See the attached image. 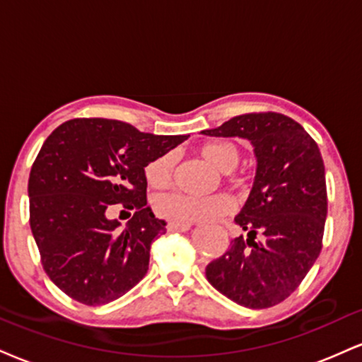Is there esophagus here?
Segmentation results:
<instances>
[{
	"instance_id": "esophagus-1",
	"label": "esophagus",
	"mask_w": 362,
	"mask_h": 362,
	"mask_svg": "<svg viewBox=\"0 0 362 362\" xmlns=\"http://www.w3.org/2000/svg\"><path fill=\"white\" fill-rule=\"evenodd\" d=\"M192 228V224H178V223H168L167 230L168 233H185Z\"/></svg>"
}]
</instances>
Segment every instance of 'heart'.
Listing matches in <instances>:
<instances>
[{
  "mask_svg": "<svg viewBox=\"0 0 362 362\" xmlns=\"http://www.w3.org/2000/svg\"><path fill=\"white\" fill-rule=\"evenodd\" d=\"M199 153L219 172H229L236 167L239 151L228 141H209L199 148ZM173 155L165 153L145 167V178L153 189H167L172 182ZM234 202L228 195L192 197L185 194L163 195L155 202L156 214L178 224L212 221L233 211Z\"/></svg>",
  "mask_w": 362,
  "mask_h": 362,
  "instance_id": "obj_1",
  "label": "heart"
}]
</instances>
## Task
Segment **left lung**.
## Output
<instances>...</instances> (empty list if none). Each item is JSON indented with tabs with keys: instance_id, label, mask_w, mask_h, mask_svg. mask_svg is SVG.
Masks as SVG:
<instances>
[{
	"instance_id": "1",
	"label": "left lung",
	"mask_w": 362,
	"mask_h": 362,
	"mask_svg": "<svg viewBox=\"0 0 362 362\" xmlns=\"http://www.w3.org/2000/svg\"><path fill=\"white\" fill-rule=\"evenodd\" d=\"M202 134L247 139L256 175L238 236L206 268L209 283L238 305L268 308L290 297L319 258L327 217L320 150L302 124L278 112H251Z\"/></svg>"
}]
</instances>
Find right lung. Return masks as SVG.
Returning a JSON list of instances; mask_svg holds the SVG:
<instances>
[{
  "label": "right lung",
  "instance_id": "obj_1",
  "mask_svg": "<svg viewBox=\"0 0 362 362\" xmlns=\"http://www.w3.org/2000/svg\"><path fill=\"white\" fill-rule=\"evenodd\" d=\"M187 138L81 117L45 139L28 178L30 228L43 269L64 293L104 305L146 275L151 243L167 224L146 206L145 167ZM112 203L135 211L123 230L105 216Z\"/></svg>",
  "mask_w": 362,
  "mask_h": 362
}]
</instances>
